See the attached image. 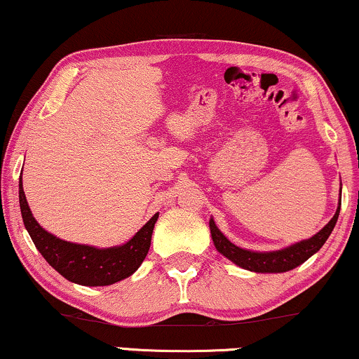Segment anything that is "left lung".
<instances>
[{"mask_svg": "<svg viewBox=\"0 0 359 359\" xmlns=\"http://www.w3.org/2000/svg\"><path fill=\"white\" fill-rule=\"evenodd\" d=\"M340 204H338L335 215H333L330 222H328L320 232H317L309 240H302V242L294 243L287 248L276 250V252H250V250L237 247V245H233L222 232H220L217 225L214 222V219L209 220L210 235H212V242L215 245V248H217L225 258H229L230 262L237 264V266L255 273H284L289 271V269H294L299 266V264H302L306 259L311 258L313 253H317L318 250L323 247V243H325L327 238L330 237L332 230L335 227L338 220Z\"/></svg>", "mask_w": 359, "mask_h": 359, "instance_id": "obj_1", "label": "left lung"}]
</instances>
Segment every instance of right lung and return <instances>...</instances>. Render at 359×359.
I'll list each match as a JSON object with an SVG mask.
<instances>
[{
	"label": "right lung",
	"mask_w": 359,
	"mask_h": 359,
	"mask_svg": "<svg viewBox=\"0 0 359 359\" xmlns=\"http://www.w3.org/2000/svg\"><path fill=\"white\" fill-rule=\"evenodd\" d=\"M19 205L24 225L46 262L68 281L81 286H109L134 274L149 253L151 233L158 219V214H155L129 242L121 247L96 248L65 242L43 230L29 209L22 180L19 181Z\"/></svg>",
	"instance_id": "obj_1"
}]
</instances>
